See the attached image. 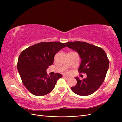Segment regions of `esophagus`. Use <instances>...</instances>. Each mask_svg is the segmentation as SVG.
<instances>
[{"instance_id": "esophagus-1", "label": "esophagus", "mask_w": 122, "mask_h": 122, "mask_svg": "<svg viewBox=\"0 0 122 122\" xmlns=\"http://www.w3.org/2000/svg\"><path fill=\"white\" fill-rule=\"evenodd\" d=\"M63 77H64V78H65V79H67V80H68V79H70V78H69V77L66 76H63Z\"/></svg>"}]
</instances>
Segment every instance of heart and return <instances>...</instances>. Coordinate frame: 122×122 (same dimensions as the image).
<instances>
[{
	"label": "heart",
	"mask_w": 122,
	"mask_h": 122,
	"mask_svg": "<svg viewBox=\"0 0 122 122\" xmlns=\"http://www.w3.org/2000/svg\"><path fill=\"white\" fill-rule=\"evenodd\" d=\"M67 73H68V72H67Z\"/></svg>",
	"instance_id": "b5f03b06"
}]
</instances>
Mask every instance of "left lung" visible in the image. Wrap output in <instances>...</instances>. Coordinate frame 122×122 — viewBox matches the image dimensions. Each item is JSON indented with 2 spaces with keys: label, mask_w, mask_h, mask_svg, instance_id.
<instances>
[{
  "label": "left lung",
  "mask_w": 122,
  "mask_h": 122,
  "mask_svg": "<svg viewBox=\"0 0 122 122\" xmlns=\"http://www.w3.org/2000/svg\"><path fill=\"white\" fill-rule=\"evenodd\" d=\"M65 44L78 53L81 62L78 69L80 74H86V79L75 77L77 84L71 87L75 94L86 96L96 91L105 78L109 61L102 48L84 42H68Z\"/></svg>",
  "instance_id": "1"
}]
</instances>
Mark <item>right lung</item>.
I'll use <instances>...</instances> for the list:
<instances>
[{"instance_id": "obj_1", "label": "right lung", "mask_w": 122, "mask_h": 122, "mask_svg": "<svg viewBox=\"0 0 122 122\" xmlns=\"http://www.w3.org/2000/svg\"><path fill=\"white\" fill-rule=\"evenodd\" d=\"M66 46L59 42H41L28 47L20 54L17 69L23 84L32 94L46 95L53 90L62 75H47L46 69L52 65L55 55Z\"/></svg>"}]
</instances>
